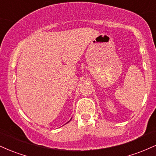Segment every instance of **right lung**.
<instances>
[{"label":"right lung","mask_w":156,"mask_h":156,"mask_svg":"<svg viewBox=\"0 0 156 156\" xmlns=\"http://www.w3.org/2000/svg\"><path fill=\"white\" fill-rule=\"evenodd\" d=\"M69 121H70V120H69Z\"/></svg>","instance_id":"add662e5"}]
</instances>
